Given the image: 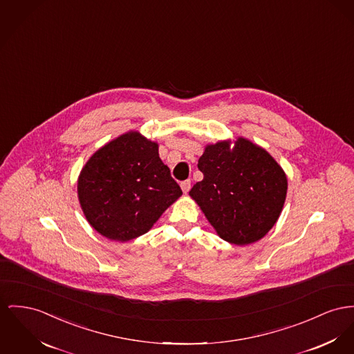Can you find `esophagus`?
<instances>
[{"instance_id":"esophagus-1","label":"esophagus","mask_w":354,"mask_h":354,"mask_svg":"<svg viewBox=\"0 0 354 354\" xmlns=\"http://www.w3.org/2000/svg\"><path fill=\"white\" fill-rule=\"evenodd\" d=\"M181 189H183L184 193H188L189 190H190V180L183 181V183H181Z\"/></svg>"}]
</instances>
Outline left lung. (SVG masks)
<instances>
[{"label":"left lung","mask_w":354,"mask_h":354,"mask_svg":"<svg viewBox=\"0 0 354 354\" xmlns=\"http://www.w3.org/2000/svg\"><path fill=\"white\" fill-rule=\"evenodd\" d=\"M197 166L204 178L189 196L217 235L248 245L268 234L282 213L287 177L266 149L244 137L209 143Z\"/></svg>","instance_id":"8db88e82"}]
</instances>
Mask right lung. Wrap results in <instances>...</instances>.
<instances>
[{"instance_id": "1", "label": "right lung", "mask_w": 354, "mask_h": 354, "mask_svg": "<svg viewBox=\"0 0 354 354\" xmlns=\"http://www.w3.org/2000/svg\"><path fill=\"white\" fill-rule=\"evenodd\" d=\"M183 194L158 143L127 131L97 149L77 177V198L97 234L129 241L151 230Z\"/></svg>"}]
</instances>
